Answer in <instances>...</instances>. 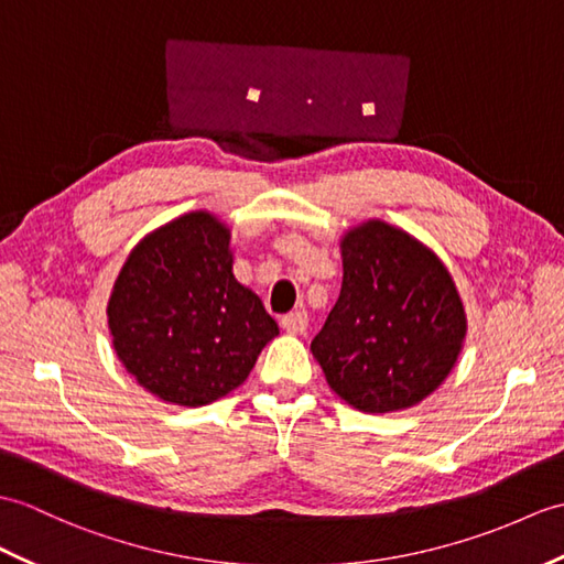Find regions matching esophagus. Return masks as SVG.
<instances>
[{"instance_id": "34e87169", "label": "esophagus", "mask_w": 564, "mask_h": 564, "mask_svg": "<svg viewBox=\"0 0 564 564\" xmlns=\"http://www.w3.org/2000/svg\"><path fill=\"white\" fill-rule=\"evenodd\" d=\"M307 324H310V319H307V312H303V310L288 312L285 317L281 319V326H283V329H285L288 334H305Z\"/></svg>"}]
</instances>
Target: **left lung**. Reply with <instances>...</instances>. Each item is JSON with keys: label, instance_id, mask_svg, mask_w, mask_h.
Instances as JSON below:
<instances>
[{"label": "left lung", "instance_id": "obj_1", "mask_svg": "<svg viewBox=\"0 0 564 564\" xmlns=\"http://www.w3.org/2000/svg\"><path fill=\"white\" fill-rule=\"evenodd\" d=\"M344 283L310 346L326 384L362 413L405 411L440 389L466 338V312L442 259L370 218L341 238Z\"/></svg>", "mask_w": 564, "mask_h": 564}]
</instances>
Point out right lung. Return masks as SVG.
Returning a JSON list of instances; mask_svg holds the SVG:
<instances>
[{"mask_svg":"<svg viewBox=\"0 0 564 564\" xmlns=\"http://www.w3.org/2000/svg\"><path fill=\"white\" fill-rule=\"evenodd\" d=\"M108 329L124 370L165 403L206 405L250 377L279 324L232 273L230 228L189 212L149 232L120 269Z\"/></svg>","mask_w":564,"mask_h":564,"instance_id":"1","label":"right lung"}]
</instances>
